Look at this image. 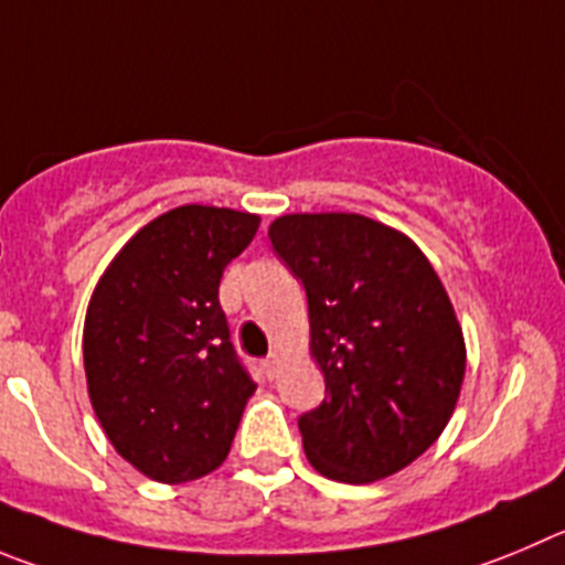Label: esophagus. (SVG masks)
<instances>
[{
  "mask_svg": "<svg viewBox=\"0 0 565 565\" xmlns=\"http://www.w3.org/2000/svg\"><path fill=\"white\" fill-rule=\"evenodd\" d=\"M265 373H267V376H270V379L278 373V351H273V354L265 360Z\"/></svg>",
  "mask_w": 565,
  "mask_h": 565,
  "instance_id": "1",
  "label": "esophagus"
}]
</instances>
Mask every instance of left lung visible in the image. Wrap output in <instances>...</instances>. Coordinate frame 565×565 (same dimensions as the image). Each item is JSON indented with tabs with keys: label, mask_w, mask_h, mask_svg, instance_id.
Here are the masks:
<instances>
[{
	"label": "left lung",
	"mask_w": 565,
	"mask_h": 565,
	"mask_svg": "<svg viewBox=\"0 0 565 565\" xmlns=\"http://www.w3.org/2000/svg\"><path fill=\"white\" fill-rule=\"evenodd\" d=\"M267 236L307 287L309 351L329 390L298 420L309 462L348 484L402 471L446 429L466 379L440 276L407 234L348 211L284 214Z\"/></svg>",
	"instance_id": "8db88e82"
}]
</instances>
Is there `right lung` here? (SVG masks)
Returning <instances> with one entry per match:
<instances>
[{"label": "right lung", "instance_id": "obj_1", "mask_svg": "<svg viewBox=\"0 0 565 565\" xmlns=\"http://www.w3.org/2000/svg\"><path fill=\"white\" fill-rule=\"evenodd\" d=\"M258 223L247 211L178 205L125 242L88 300L94 415L119 457L156 482H192L223 466L256 393L217 295Z\"/></svg>", "mask_w": 565, "mask_h": 565}]
</instances>
